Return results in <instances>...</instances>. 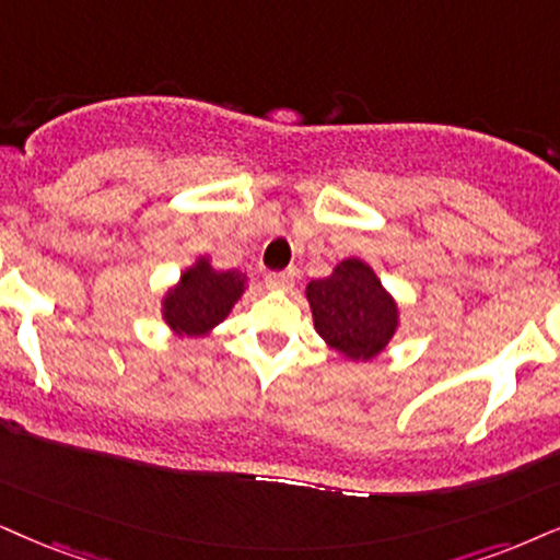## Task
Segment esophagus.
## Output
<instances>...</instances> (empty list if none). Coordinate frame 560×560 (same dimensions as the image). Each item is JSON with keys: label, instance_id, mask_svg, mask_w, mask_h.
I'll use <instances>...</instances> for the list:
<instances>
[{"label": "esophagus", "instance_id": "obj_1", "mask_svg": "<svg viewBox=\"0 0 560 560\" xmlns=\"http://www.w3.org/2000/svg\"><path fill=\"white\" fill-rule=\"evenodd\" d=\"M294 276H296L294 268H287V271H273L266 276V284L271 289H289L294 284Z\"/></svg>", "mask_w": 560, "mask_h": 560}]
</instances>
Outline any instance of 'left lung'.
<instances>
[{"instance_id": "8db88e82", "label": "left lung", "mask_w": 560, "mask_h": 560, "mask_svg": "<svg viewBox=\"0 0 560 560\" xmlns=\"http://www.w3.org/2000/svg\"><path fill=\"white\" fill-rule=\"evenodd\" d=\"M315 328L325 343L349 359H372L385 349L398 325V307L374 271L351 258L336 266L328 279L307 287Z\"/></svg>"}]
</instances>
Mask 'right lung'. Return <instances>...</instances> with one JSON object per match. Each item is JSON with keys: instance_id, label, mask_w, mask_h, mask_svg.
Masks as SVG:
<instances>
[{"instance_id": "right-lung-1", "label": "right lung", "mask_w": 560, "mask_h": 560, "mask_svg": "<svg viewBox=\"0 0 560 560\" xmlns=\"http://www.w3.org/2000/svg\"><path fill=\"white\" fill-rule=\"evenodd\" d=\"M245 276L237 271H214L209 260H198L180 276V284L165 300L170 328L186 336H203L230 315L232 304L245 292Z\"/></svg>"}]
</instances>
